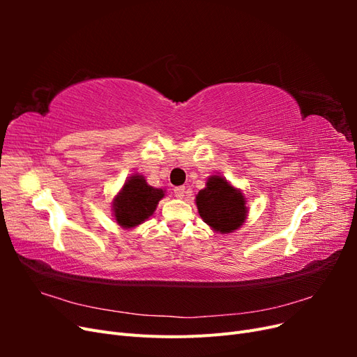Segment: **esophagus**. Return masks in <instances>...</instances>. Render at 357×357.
<instances>
[{
    "label": "esophagus",
    "instance_id": "1",
    "mask_svg": "<svg viewBox=\"0 0 357 357\" xmlns=\"http://www.w3.org/2000/svg\"><path fill=\"white\" fill-rule=\"evenodd\" d=\"M185 193H186V188L185 186H177V188H174V195L177 197V198H183L185 197Z\"/></svg>",
    "mask_w": 357,
    "mask_h": 357
}]
</instances>
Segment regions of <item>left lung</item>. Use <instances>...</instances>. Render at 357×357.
I'll return each mask as SVG.
<instances>
[{
    "mask_svg": "<svg viewBox=\"0 0 357 357\" xmlns=\"http://www.w3.org/2000/svg\"><path fill=\"white\" fill-rule=\"evenodd\" d=\"M197 207L202 220L222 234L238 229L247 215L243 193L219 176L210 177L207 188L198 192Z\"/></svg>",
    "mask_w": 357,
    "mask_h": 357,
    "instance_id": "left-lung-1",
    "label": "left lung"
}]
</instances>
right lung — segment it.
<instances>
[{
	"instance_id": "add662e5",
	"label": "right lung",
	"mask_w": 357,
	"mask_h": 357,
	"mask_svg": "<svg viewBox=\"0 0 357 357\" xmlns=\"http://www.w3.org/2000/svg\"><path fill=\"white\" fill-rule=\"evenodd\" d=\"M164 190L149 186L143 176H132L114 198V218L123 228H134L143 223L156 210L158 202L164 198Z\"/></svg>"
}]
</instances>
